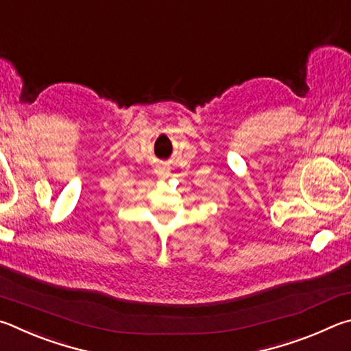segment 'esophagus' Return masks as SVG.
I'll list each match as a JSON object with an SVG mask.
<instances>
[{
	"label": "esophagus",
	"mask_w": 351,
	"mask_h": 351,
	"mask_svg": "<svg viewBox=\"0 0 351 351\" xmlns=\"http://www.w3.org/2000/svg\"><path fill=\"white\" fill-rule=\"evenodd\" d=\"M156 174L158 177H168L169 176V165L168 163H160L156 166Z\"/></svg>",
	"instance_id": "esophagus-1"
}]
</instances>
